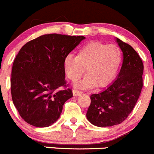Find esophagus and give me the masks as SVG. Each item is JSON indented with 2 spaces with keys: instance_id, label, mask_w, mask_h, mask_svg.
<instances>
[{
  "instance_id": "esophagus-1",
  "label": "esophagus",
  "mask_w": 154,
  "mask_h": 154,
  "mask_svg": "<svg viewBox=\"0 0 154 154\" xmlns=\"http://www.w3.org/2000/svg\"><path fill=\"white\" fill-rule=\"evenodd\" d=\"M72 94H73L74 97H78V96H80L81 94H82V92L77 91V90H73V91H72Z\"/></svg>"
}]
</instances>
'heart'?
Segmentation results:
<instances>
[{"instance_id":"b5f03b06","label":"heart","mask_w":154,"mask_h":154,"mask_svg":"<svg viewBox=\"0 0 154 154\" xmlns=\"http://www.w3.org/2000/svg\"><path fill=\"white\" fill-rule=\"evenodd\" d=\"M121 60V49L117 45L93 41L83 45L76 57L67 56L63 61V68L72 82H78L86 69L88 75L78 85L79 88H104L116 76Z\"/></svg>"}]
</instances>
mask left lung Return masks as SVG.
<instances>
[{"label":"left lung","mask_w":154,"mask_h":154,"mask_svg":"<svg viewBox=\"0 0 154 154\" xmlns=\"http://www.w3.org/2000/svg\"><path fill=\"white\" fill-rule=\"evenodd\" d=\"M124 55L118 77L104 91L91 96L87 112L88 121L99 127L118 125L127 119L135 107L143 86L144 65L129 44L116 38Z\"/></svg>","instance_id":"left-lung-1"}]
</instances>
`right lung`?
<instances>
[{
  "label": "right lung",
  "instance_id": "obj_1",
  "mask_svg": "<svg viewBox=\"0 0 154 154\" xmlns=\"http://www.w3.org/2000/svg\"><path fill=\"white\" fill-rule=\"evenodd\" d=\"M85 39L51 33L22 47L13 62L10 84L13 104L27 124L47 127L60 118L63 104L72 97V90L66 88L63 61Z\"/></svg>",
  "mask_w": 154,
  "mask_h": 154
}]
</instances>
